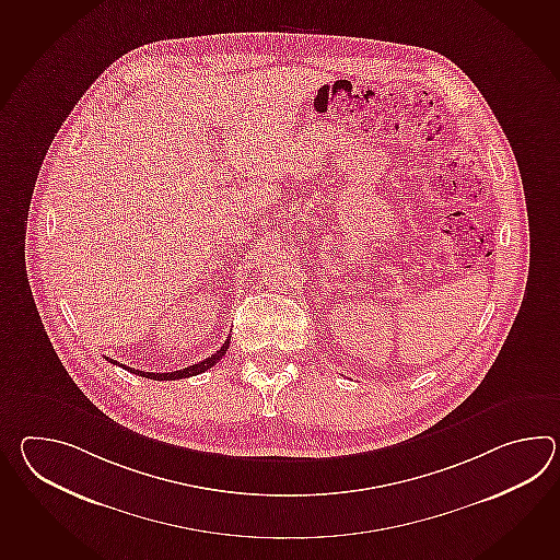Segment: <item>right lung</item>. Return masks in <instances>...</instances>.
Segmentation results:
<instances>
[{"label": "right lung", "mask_w": 560, "mask_h": 560, "mask_svg": "<svg viewBox=\"0 0 560 560\" xmlns=\"http://www.w3.org/2000/svg\"><path fill=\"white\" fill-rule=\"evenodd\" d=\"M229 343H231V337L226 339L223 343V348L219 349L217 353H212L211 358H207V360L199 361V363H195V365H188L185 370H178V372H168V373H152V372H140V370H135V368H126L122 363H118V361H113L116 365H122L125 370L128 372L137 373L140 377H150V380H183V377H190V375H199V373L207 372V370H211L212 365L217 363V361L223 360L224 353H226V349H229ZM108 360V358H106Z\"/></svg>", "instance_id": "right-lung-1"}]
</instances>
